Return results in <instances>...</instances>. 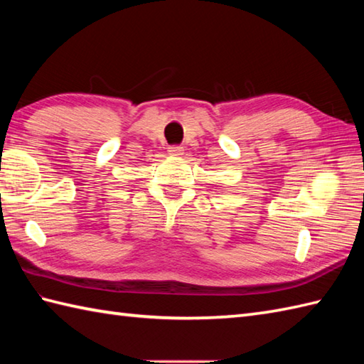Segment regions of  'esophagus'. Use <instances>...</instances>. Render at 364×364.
<instances>
[{
  "mask_svg": "<svg viewBox=\"0 0 364 364\" xmlns=\"http://www.w3.org/2000/svg\"><path fill=\"white\" fill-rule=\"evenodd\" d=\"M184 149L181 145H170L168 146V153L170 154H175V156H180V154H183Z\"/></svg>",
  "mask_w": 364,
  "mask_h": 364,
  "instance_id": "34e87169",
  "label": "esophagus"
}]
</instances>
